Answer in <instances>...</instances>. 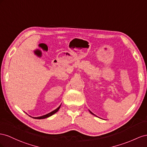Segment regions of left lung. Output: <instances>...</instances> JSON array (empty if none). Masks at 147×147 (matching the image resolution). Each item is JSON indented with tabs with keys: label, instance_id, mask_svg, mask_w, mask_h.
I'll list each match as a JSON object with an SVG mask.
<instances>
[{
	"label": "left lung",
	"instance_id": "8db88e82",
	"mask_svg": "<svg viewBox=\"0 0 147 147\" xmlns=\"http://www.w3.org/2000/svg\"><path fill=\"white\" fill-rule=\"evenodd\" d=\"M89 112H90V113H91V114H92V115H94V113H92V112H91V111H90V110H89Z\"/></svg>",
	"mask_w": 147,
	"mask_h": 147
}]
</instances>
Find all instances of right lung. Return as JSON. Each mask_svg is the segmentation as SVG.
<instances>
[{
	"instance_id": "add662e5",
	"label": "right lung",
	"mask_w": 147,
	"mask_h": 147,
	"mask_svg": "<svg viewBox=\"0 0 147 147\" xmlns=\"http://www.w3.org/2000/svg\"><path fill=\"white\" fill-rule=\"evenodd\" d=\"M60 107H61V105H60L58 107L57 109H55V110H53V111H51L50 113H48V114H47V115H43V116H38V117H32V116H29L30 117H32V118H34V119H45V118H49V117H50V116H52L53 115H54L55 114V113H57L58 111V110H59L60 109Z\"/></svg>"
}]
</instances>
